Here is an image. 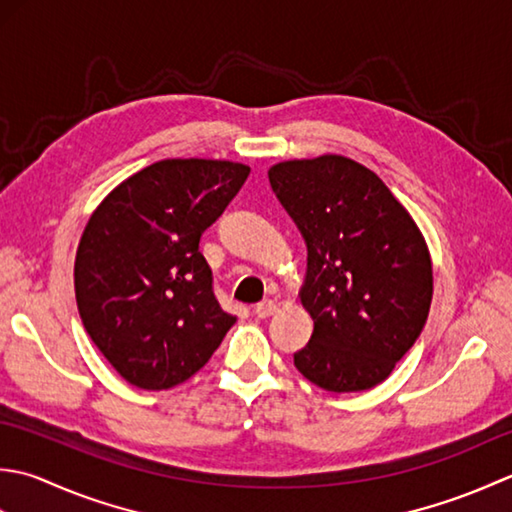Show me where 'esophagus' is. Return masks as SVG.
<instances>
[{
  "label": "esophagus",
  "instance_id": "34e87169",
  "mask_svg": "<svg viewBox=\"0 0 512 512\" xmlns=\"http://www.w3.org/2000/svg\"><path fill=\"white\" fill-rule=\"evenodd\" d=\"M276 311H278V302H274V300H263L254 307V314L258 318H269V316H274Z\"/></svg>",
  "mask_w": 512,
  "mask_h": 512
}]
</instances>
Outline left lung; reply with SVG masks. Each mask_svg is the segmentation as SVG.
Wrapping results in <instances>:
<instances>
[{
	"mask_svg": "<svg viewBox=\"0 0 512 512\" xmlns=\"http://www.w3.org/2000/svg\"><path fill=\"white\" fill-rule=\"evenodd\" d=\"M271 190L307 243L300 302L314 318L296 369L331 393L387 380L420 338L433 265L420 227L382 179L340 154L269 168Z\"/></svg>",
	"mask_w": 512,
	"mask_h": 512,
	"instance_id": "1",
	"label": "left lung"
}]
</instances>
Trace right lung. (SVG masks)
<instances>
[{"mask_svg": "<svg viewBox=\"0 0 512 512\" xmlns=\"http://www.w3.org/2000/svg\"><path fill=\"white\" fill-rule=\"evenodd\" d=\"M247 176L234 161H156L88 218L75 258L79 316L134 387L163 391L192 378L236 322L218 305L198 241Z\"/></svg>", "mask_w": 512, "mask_h": 512, "instance_id": "add662e5", "label": "right lung"}]
</instances>
